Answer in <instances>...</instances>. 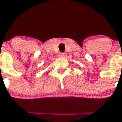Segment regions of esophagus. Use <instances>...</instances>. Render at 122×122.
<instances>
[{"label":"esophagus","instance_id":"1","mask_svg":"<svg viewBox=\"0 0 122 122\" xmlns=\"http://www.w3.org/2000/svg\"><path fill=\"white\" fill-rule=\"evenodd\" d=\"M59 57H65L66 56V53H59Z\"/></svg>","mask_w":122,"mask_h":122}]
</instances>
